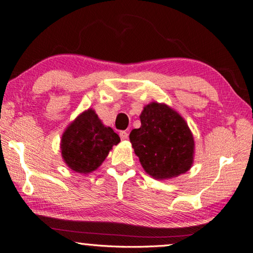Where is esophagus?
<instances>
[{
	"label": "esophagus",
	"mask_w": 253,
	"mask_h": 253,
	"mask_svg": "<svg viewBox=\"0 0 253 253\" xmlns=\"http://www.w3.org/2000/svg\"><path fill=\"white\" fill-rule=\"evenodd\" d=\"M127 136H129V133L126 131L120 132V138H121V140H126Z\"/></svg>",
	"instance_id": "1"
}]
</instances>
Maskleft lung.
I'll list each match as a JSON object with an SVG mask.
<instances>
[{
  "label": "left lung",
  "mask_w": 253,
  "mask_h": 253,
  "mask_svg": "<svg viewBox=\"0 0 253 253\" xmlns=\"http://www.w3.org/2000/svg\"><path fill=\"white\" fill-rule=\"evenodd\" d=\"M140 121L130 142L146 172L161 180L189 170L195 144L185 120L168 105L152 102L143 107Z\"/></svg>",
  "instance_id": "obj_1"
}]
</instances>
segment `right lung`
I'll return each mask as SVG.
<instances>
[{
    "label": "right lung",
    "mask_w": 253,
    "mask_h": 253,
    "mask_svg": "<svg viewBox=\"0 0 253 253\" xmlns=\"http://www.w3.org/2000/svg\"><path fill=\"white\" fill-rule=\"evenodd\" d=\"M120 136L110 126H103L92 109L83 112L67 126L61 136V156L72 170L88 173L97 169Z\"/></svg>",
    "instance_id": "right-lung-1"
}]
</instances>
